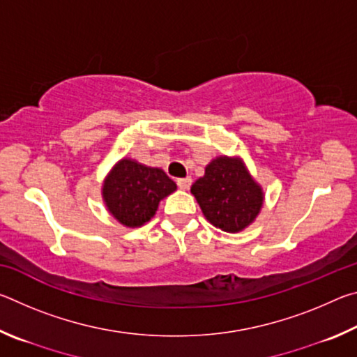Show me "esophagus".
Returning a JSON list of instances; mask_svg holds the SVG:
<instances>
[{"mask_svg":"<svg viewBox=\"0 0 357 357\" xmlns=\"http://www.w3.org/2000/svg\"><path fill=\"white\" fill-rule=\"evenodd\" d=\"M178 183V187L181 190H189V187H190V184H192V178H181V179H178L176 181Z\"/></svg>","mask_w":357,"mask_h":357,"instance_id":"esophagus-1","label":"esophagus"}]
</instances>
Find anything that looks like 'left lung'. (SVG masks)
I'll use <instances>...</instances> for the list:
<instances>
[{
    "label": "left lung",
    "mask_w": 357,
    "mask_h": 357,
    "mask_svg": "<svg viewBox=\"0 0 357 357\" xmlns=\"http://www.w3.org/2000/svg\"><path fill=\"white\" fill-rule=\"evenodd\" d=\"M203 215L215 228L239 233L261 213L264 192L239 155H219L190 187Z\"/></svg>",
    "instance_id": "8db88e82"
}]
</instances>
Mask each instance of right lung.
<instances>
[{"label": "right lung", "instance_id": "add662e5", "mask_svg": "<svg viewBox=\"0 0 357 357\" xmlns=\"http://www.w3.org/2000/svg\"><path fill=\"white\" fill-rule=\"evenodd\" d=\"M174 190L176 183L162 168L123 157L104 179L102 200L121 225L138 228L153 219L159 203Z\"/></svg>", "mask_w": 357, "mask_h": 357}]
</instances>
